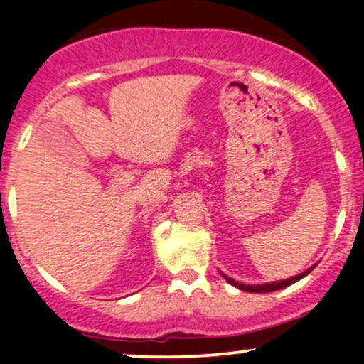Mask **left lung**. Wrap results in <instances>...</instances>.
I'll list each match as a JSON object with an SVG mask.
<instances>
[{"label": "left lung", "mask_w": 364, "mask_h": 364, "mask_svg": "<svg viewBox=\"0 0 364 364\" xmlns=\"http://www.w3.org/2000/svg\"><path fill=\"white\" fill-rule=\"evenodd\" d=\"M313 269H315V265L310 267V269H308V270H304L303 274H298V275H294V277H291V279H284V281H277V282H269V284H257V286H252V284H243V282H237V281H235V279H232V277H228V275L223 274V272H220V275H223V277H224L225 281H228L229 284H231V286H235V287H237V289H241V291H246V292H272V291L284 289V287H287V286H291V284L298 282L299 279L306 277V275L310 274Z\"/></svg>", "instance_id": "left-lung-1"}]
</instances>
